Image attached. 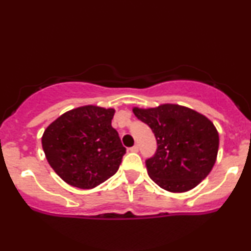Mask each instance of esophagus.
I'll use <instances>...</instances> for the list:
<instances>
[{"mask_svg": "<svg viewBox=\"0 0 251 251\" xmlns=\"http://www.w3.org/2000/svg\"><path fill=\"white\" fill-rule=\"evenodd\" d=\"M129 151H131V152H138V151H139V146H138V145L132 146V148H129Z\"/></svg>", "mask_w": 251, "mask_h": 251, "instance_id": "obj_1", "label": "esophagus"}]
</instances>
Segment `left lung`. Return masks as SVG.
Listing matches in <instances>:
<instances>
[{
	"label": "left lung",
	"mask_w": 251,
	"mask_h": 251,
	"mask_svg": "<svg viewBox=\"0 0 251 251\" xmlns=\"http://www.w3.org/2000/svg\"><path fill=\"white\" fill-rule=\"evenodd\" d=\"M157 140V151L146 159L151 179L171 192H185L210 174L217 158L220 138L210 120L184 106L164 103L154 108H133Z\"/></svg>",
	"instance_id": "obj_1"
}]
</instances>
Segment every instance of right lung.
<instances>
[{"mask_svg":"<svg viewBox=\"0 0 251 251\" xmlns=\"http://www.w3.org/2000/svg\"><path fill=\"white\" fill-rule=\"evenodd\" d=\"M113 108L88 105L66 112L45 129L42 149L60 178L79 189H92L119 169L126 153L112 127Z\"/></svg>","mask_w":251,"mask_h":251,"instance_id":"obj_1","label":"right lung"}]
</instances>
